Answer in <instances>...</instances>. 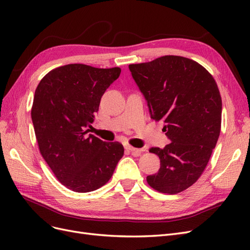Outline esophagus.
Masks as SVG:
<instances>
[{"label": "esophagus", "mask_w": 250, "mask_h": 250, "mask_svg": "<svg viewBox=\"0 0 250 250\" xmlns=\"http://www.w3.org/2000/svg\"><path fill=\"white\" fill-rule=\"evenodd\" d=\"M126 149H128L130 151V152L134 155V156H139V155H141V153H142V149H138V148H134V147H131V146H127L126 147Z\"/></svg>", "instance_id": "obj_1"}]
</instances>
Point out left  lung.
Instances as JSON below:
<instances>
[{
  "label": "left lung",
  "instance_id": "1",
  "mask_svg": "<svg viewBox=\"0 0 250 250\" xmlns=\"http://www.w3.org/2000/svg\"><path fill=\"white\" fill-rule=\"evenodd\" d=\"M151 118L163 121L171 143L151 148L161 168L147 176L155 191L177 194L194 185L209 161L221 130L222 100L214 77L190 58L166 55L129 64Z\"/></svg>",
  "mask_w": 250,
  "mask_h": 250
}]
</instances>
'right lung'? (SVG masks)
Here are the masks:
<instances>
[{"instance_id": "obj_1", "label": "right lung", "mask_w": 250, "mask_h": 250, "mask_svg": "<svg viewBox=\"0 0 250 250\" xmlns=\"http://www.w3.org/2000/svg\"><path fill=\"white\" fill-rule=\"evenodd\" d=\"M121 73L71 63L50 71L37 85L31 118L41 154L64 187L86 193L104 186L124 154L119 142L87 135L101 97Z\"/></svg>"}]
</instances>
